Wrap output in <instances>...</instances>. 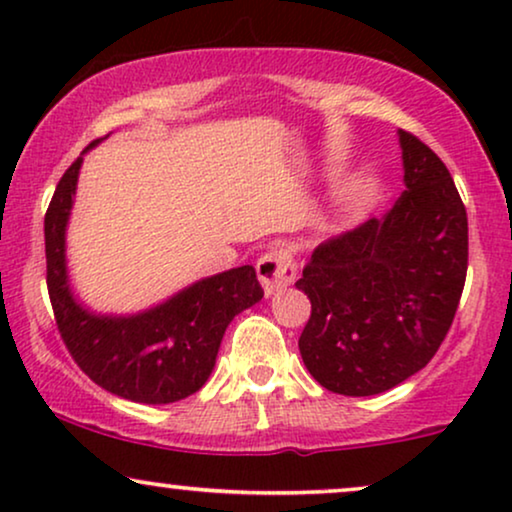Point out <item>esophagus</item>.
<instances>
[{
	"instance_id": "1",
	"label": "esophagus",
	"mask_w": 512,
	"mask_h": 512,
	"mask_svg": "<svg viewBox=\"0 0 512 512\" xmlns=\"http://www.w3.org/2000/svg\"><path fill=\"white\" fill-rule=\"evenodd\" d=\"M256 272L263 284L265 296H272L275 291L286 289V286L293 284V279L298 275V268L289 249L270 247L261 258H258Z\"/></svg>"
}]
</instances>
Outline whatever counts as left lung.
Segmentation results:
<instances>
[{
    "instance_id": "left-lung-1",
    "label": "left lung",
    "mask_w": 512,
    "mask_h": 512,
    "mask_svg": "<svg viewBox=\"0 0 512 512\" xmlns=\"http://www.w3.org/2000/svg\"><path fill=\"white\" fill-rule=\"evenodd\" d=\"M405 188L382 219L314 249L296 286L312 303L298 347L321 387L382 394L443 345L468 270V219L443 160L398 130Z\"/></svg>"
}]
</instances>
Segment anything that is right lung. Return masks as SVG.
<instances>
[{"instance_id": "add662e5", "label": "right lung", "mask_w": 512, "mask_h": 512, "mask_svg": "<svg viewBox=\"0 0 512 512\" xmlns=\"http://www.w3.org/2000/svg\"><path fill=\"white\" fill-rule=\"evenodd\" d=\"M79 167L76 158L62 174L44 219L46 286L60 338L76 366L111 394L149 405L181 401L207 382L230 319L263 298L254 265L202 279L137 317L86 312L74 303L65 270V226Z\"/></svg>"}]
</instances>
